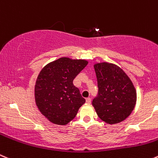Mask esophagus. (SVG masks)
<instances>
[{
  "instance_id": "34e87169",
  "label": "esophagus",
  "mask_w": 158,
  "mask_h": 158,
  "mask_svg": "<svg viewBox=\"0 0 158 158\" xmlns=\"http://www.w3.org/2000/svg\"><path fill=\"white\" fill-rule=\"evenodd\" d=\"M91 98H86V103L87 104H91Z\"/></svg>"
}]
</instances>
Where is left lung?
<instances>
[{
  "label": "left lung",
  "mask_w": 158,
  "mask_h": 158,
  "mask_svg": "<svg viewBox=\"0 0 158 158\" xmlns=\"http://www.w3.org/2000/svg\"><path fill=\"white\" fill-rule=\"evenodd\" d=\"M98 96L92 101L99 118L107 124L125 120L134 109L136 91L131 79L116 64L95 63Z\"/></svg>",
  "instance_id": "obj_1"
}]
</instances>
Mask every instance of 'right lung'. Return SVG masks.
Returning a JSON list of instances; mask_svg holds the SVG:
<instances>
[{
    "mask_svg": "<svg viewBox=\"0 0 158 158\" xmlns=\"http://www.w3.org/2000/svg\"><path fill=\"white\" fill-rule=\"evenodd\" d=\"M88 64L86 60L61 57L40 72L35 85V104L49 122L67 125L85 104V99L73 81Z\"/></svg>",
    "mask_w": 158,
    "mask_h": 158,
    "instance_id": "1",
    "label": "right lung"
}]
</instances>
